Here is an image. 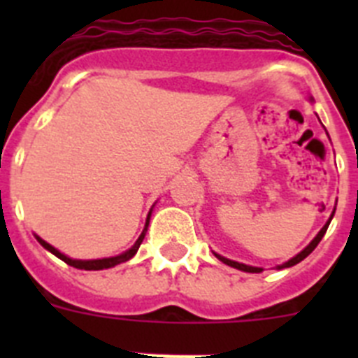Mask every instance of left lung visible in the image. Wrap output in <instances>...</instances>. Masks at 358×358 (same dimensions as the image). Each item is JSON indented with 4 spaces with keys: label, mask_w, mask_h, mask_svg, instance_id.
Returning <instances> with one entry per match:
<instances>
[{
    "label": "left lung",
    "mask_w": 358,
    "mask_h": 358,
    "mask_svg": "<svg viewBox=\"0 0 358 358\" xmlns=\"http://www.w3.org/2000/svg\"><path fill=\"white\" fill-rule=\"evenodd\" d=\"M310 100H314V98L310 96ZM328 134V132H327ZM334 215H335V208H334V211H331V215H330V218H328L327 220V224H324V226L321 227V231H319L317 235H315V238L312 240V242L308 243V245H306L305 249H303L301 252H297L296 256H294V258H290L289 262H285V264H281V265H278V271H280V268H287V267H292V265H296V264H299V262L301 260H305L306 256L310 255V252L314 251L315 248H317V243L321 242V238L322 236H324V233H327V229H328V226H330V222H331V218H334ZM215 256H217L218 260L222 262V264H226V265H229V267H233V268H238V271H243V273H262V271H264V268L262 267H252V265H245V264H240V262H235V260H229V258H226V256H220V255H217V252H213Z\"/></svg>",
    "instance_id": "left-lung-1"
}]
</instances>
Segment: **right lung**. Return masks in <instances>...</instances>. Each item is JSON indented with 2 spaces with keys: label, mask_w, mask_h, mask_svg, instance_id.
I'll list each match as a JSON object with an SVG mask.
<instances>
[{
  "label": "right lung",
  "mask_w": 358,
  "mask_h": 358,
  "mask_svg": "<svg viewBox=\"0 0 358 358\" xmlns=\"http://www.w3.org/2000/svg\"><path fill=\"white\" fill-rule=\"evenodd\" d=\"M150 215H152V210L148 211L147 222H145V229L141 231L140 238L136 240L134 245H132L131 249H127V251H125V252H122V255L110 256V258H98V260H75V258H69V256H66L64 252H61V251H59V249H55V248H53V245H50L48 242H44V240L41 238V236L36 235V238H37V242H39L44 249H46V251H50V252H52V255H55L57 258H61L62 262H66V264L71 265V267L84 268V271H102V268H110V267H115V265L123 264V262H129L132 258V256H134L136 252H138V249H140L141 242H143V238H145V233H147V229H148V222H150Z\"/></svg>",
  "instance_id": "right-lung-1"
}]
</instances>
